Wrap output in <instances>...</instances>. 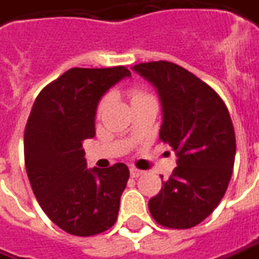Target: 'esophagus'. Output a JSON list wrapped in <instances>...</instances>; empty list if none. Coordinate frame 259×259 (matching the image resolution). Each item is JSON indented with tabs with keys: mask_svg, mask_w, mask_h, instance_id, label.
<instances>
[{
	"mask_svg": "<svg viewBox=\"0 0 259 259\" xmlns=\"http://www.w3.org/2000/svg\"><path fill=\"white\" fill-rule=\"evenodd\" d=\"M142 174H143V170L136 169V167H130V176H132V178H139Z\"/></svg>",
	"mask_w": 259,
	"mask_h": 259,
	"instance_id": "obj_1",
	"label": "esophagus"
}]
</instances>
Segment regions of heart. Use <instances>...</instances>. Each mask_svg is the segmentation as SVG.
<instances>
[{
	"label": "heart",
	"instance_id": "obj_1",
	"mask_svg": "<svg viewBox=\"0 0 259 259\" xmlns=\"http://www.w3.org/2000/svg\"><path fill=\"white\" fill-rule=\"evenodd\" d=\"M129 96H130V100L132 103L138 102L140 99H145V97H149L150 94L145 93L143 90H139V89H132L129 92ZM107 103H109V97L106 96V97H103L100 103H99V106H97V116H100L103 112H104V109L107 107Z\"/></svg>",
	"mask_w": 259,
	"mask_h": 259
}]
</instances>
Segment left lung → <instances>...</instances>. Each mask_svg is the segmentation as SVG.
<instances>
[{
    "label": "left lung",
    "instance_id": "1",
    "mask_svg": "<svg viewBox=\"0 0 259 259\" xmlns=\"http://www.w3.org/2000/svg\"><path fill=\"white\" fill-rule=\"evenodd\" d=\"M133 70L157 89L163 112L159 139L178 156L149 210L162 227H195L218 206L232 176L236 143L229 112L210 85L175 63H140Z\"/></svg>",
    "mask_w": 259,
    "mask_h": 259
}]
</instances>
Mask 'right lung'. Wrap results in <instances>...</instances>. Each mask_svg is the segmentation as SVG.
Instances as JSON below:
<instances>
[{
	"label": "right lung",
	"instance_id": "add662e5",
	"mask_svg": "<svg viewBox=\"0 0 259 259\" xmlns=\"http://www.w3.org/2000/svg\"><path fill=\"white\" fill-rule=\"evenodd\" d=\"M124 77V66L70 68L41 90L28 116L24 159L32 192L46 215L71 235H97L117 219L129 169H87L81 146L96 135L103 94Z\"/></svg>",
	"mask_w": 259,
	"mask_h": 259
}]
</instances>
